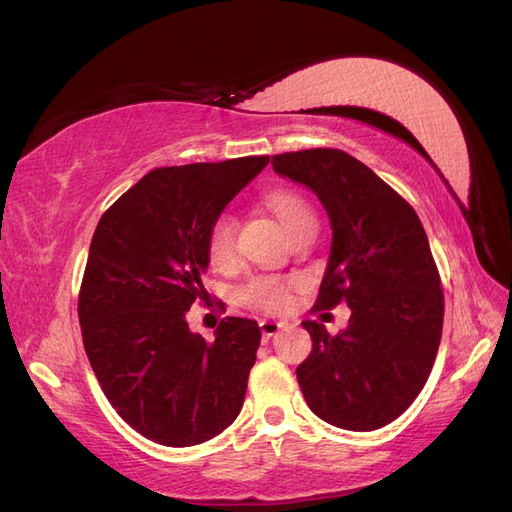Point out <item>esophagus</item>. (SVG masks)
<instances>
[{"label":"esophagus","mask_w":512,"mask_h":512,"mask_svg":"<svg viewBox=\"0 0 512 512\" xmlns=\"http://www.w3.org/2000/svg\"><path fill=\"white\" fill-rule=\"evenodd\" d=\"M280 329H283V322L269 320V318L260 320V331H263V338H265V340H269L271 336H276V333H278Z\"/></svg>","instance_id":"obj_1"}]
</instances>
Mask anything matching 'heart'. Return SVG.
Returning <instances> with one entry per match:
<instances>
[{"label":"heart","instance_id":"b5f03b06","mask_svg":"<svg viewBox=\"0 0 512 512\" xmlns=\"http://www.w3.org/2000/svg\"><path fill=\"white\" fill-rule=\"evenodd\" d=\"M269 210L278 216V221L291 234L307 225H316V216L309 203L294 190H274L267 194ZM207 260L212 267H229L236 258V218L229 212H221L207 232L205 243ZM291 287L294 283L278 276H256L238 289V298L247 307L260 311H283L291 300Z\"/></svg>","mask_w":512,"mask_h":512}]
</instances>
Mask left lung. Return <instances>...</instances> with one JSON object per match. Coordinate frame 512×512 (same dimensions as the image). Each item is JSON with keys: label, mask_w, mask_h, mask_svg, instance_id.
<instances>
[{"label": "left lung", "mask_w": 512, "mask_h": 512, "mask_svg": "<svg viewBox=\"0 0 512 512\" xmlns=\"http://www.w3.org/2000/svg\"><path fill=\"white\" fill-rule=\"evenodd\" d=\"M271 165L314 190L331 221L329 265L311 311L340 302L351 309L338 336L302 322L314 347L296 369L300 391L338 429H380L420 395L440 347L444 294L429 238L413 207L347 152H285Z\"/></svg>", "instance_id": "left-lung-1"}]
</instances>
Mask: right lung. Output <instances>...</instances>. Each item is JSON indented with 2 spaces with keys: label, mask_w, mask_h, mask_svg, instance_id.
<instances>
[{
  "label": "right lung",
  "mask_w": 512,
  "mask_h": 512,
  "mask_svg": "<svg viewBox=\"0 0 512 512\" xmlns=\"http://www.w3.org/2000/svg\"><path fill=\"white\" fill-rule=\"evenodd\" d=\"M269 156L156 168L95 229L79 291L83 347L103 393L134 431L194 446L241 413L256 362V320L225 318L216 340L185 314L205 298L207 232Z\"/></svg>",
  "instance_id": "add662e5"
}]
</instances>
